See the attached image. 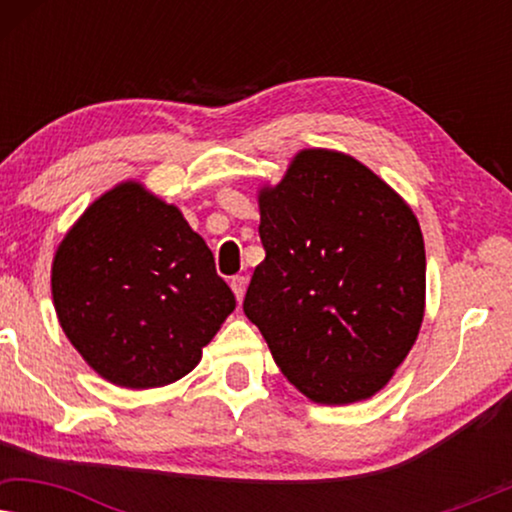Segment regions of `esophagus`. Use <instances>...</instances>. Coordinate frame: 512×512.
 <instances>
[{
    "label": "esophagus",
    "mask_w": 512,
    "mask_h": 512,
    "mask_svg": "<svg viewBox=\"0 0 512 512\" xmlns=\"http://www.w3.org/2000/svg\"><path fill=\"white\" fill-rule=\"evenodd\" d=\"M230 289H233L235 298H237V303H242L244 291H247V277H244V275H235V277H230Z\"/></svg>",
    "instance_id": "obj_1"
}]
</instances>
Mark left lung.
<instances>
[{"label":"left lung","instance_id":"obj_1","mask_svg":"<svg viewBox=\"0 0 512 512\" xmlns=\"http://www.w3.org/2000/svg\"><path fill=\"white\" fill-rule=\"evenodd\" d=\"M258 202L265 261L244 314L312 401L373 396L422 326L426 256L415 214L366 165L324 149L300 151Z\"/></svg>","mask_w":512,"mask_h":512}]
</instances>
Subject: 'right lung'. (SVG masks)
<instances>
[{"instance_id": "right-lung-1", "label": "right lung", "mask_w": 512, "mask_h": 512, "mask_svg": "<svg viewBox=\"0 0 512 512\" xmlns=\"http://www.w3.org/2000/svg\"><path fill=\"white\" fill-rule=\"evenodd\" d=\"M53 303L83 359L128 389L191 373L235 310L205 240L132 181L93 202L62 240Z\"/></svg>"}]
</instances>
